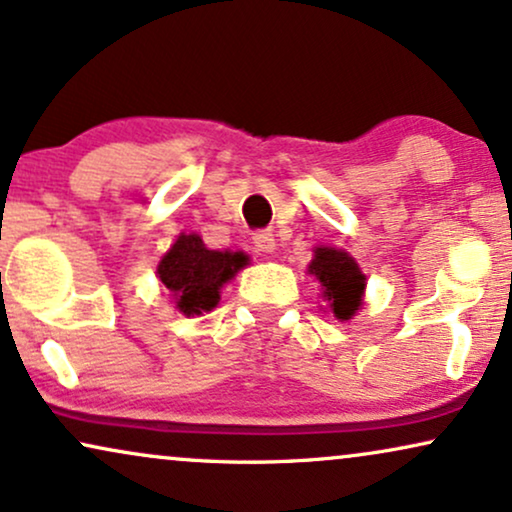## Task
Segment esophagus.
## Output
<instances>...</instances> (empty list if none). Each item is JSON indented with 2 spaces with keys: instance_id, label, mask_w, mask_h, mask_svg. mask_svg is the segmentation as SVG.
Wrapping results in <instances>:
<instances>
[{
  "instance_id": "obj_1",
  "label": "esophagus",
  "mask_w": 512,
  "mask_h": 512,
  "mask_svg": "<svg viewBox=\"0 0 512 512\" xmlns=\"http://www.w3.org/2000/svg\"><path fill=\"white\" fill-rule=\"evenodd\" d=\"M254 244L258 251H263V254H270L272 249H275V235H272L270 230H258L254 235Z\"/></svg>"
}]
</instances>
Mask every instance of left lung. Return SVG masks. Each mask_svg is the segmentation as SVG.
Listing matches in <instances>:
<instances>
[{
    "instance_id": "8db88e82",
    "label": "left lung",
    "mask_w": 512,
    "mask_h": 512,
    "mask_svg": "<svg viewBox=\"0 0 512 512\" xmlns=\"http://www.w3.org/2000/svg\"><path fill=\"white\" fill-rule=\"evenodd\" d=\"M310 275L322 282L324 296L331 301L338 320H350L360 308L364 294V275L345 251L320 247L310 263Z\"/></svg>"
}]
</instances>
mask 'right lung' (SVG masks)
Instances as JSON below:
<instances>
[{
  "label": "right lung",
  "instance_id": "1",
  "mask_svg": "<svg viewBox=\"0 0 512 512\" xmlns=\"http://www.w3.org/2000/svg\"><path fill=\"white\" fill-rule=\"evenodd\" d=\"M244 265H247L244 254L211 251L197 235H181L169 254L159 261L157 275L176 296L181 313L199 315L216 308L221 294L218 289Z\"/></svg>",
  "mask_w": 512,
  "mask_h": 512
}]
</instances>
